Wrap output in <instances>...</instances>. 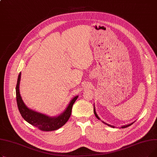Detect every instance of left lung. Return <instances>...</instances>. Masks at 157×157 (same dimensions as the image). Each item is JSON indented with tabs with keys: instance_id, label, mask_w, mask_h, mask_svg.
Instances as JSON below:
<instances>
[{
	"instance_id": "8db88e82",
	"label": "left lung",
	"mask_w": 157,
	"mask_h": 157,
	"mask_svg": "<svg viewBox=\"0 0 157 157\" xmlns=\"http://www.w3.org/2000/svg\"><path fill=\"white\" fill-rule=\"evenodd\" d=\"M94 114H95V117H96V118L98 119V120H101V118L98 117V116L97 115V113H96V111H95V105H94ZM104 124H106L107 125H108V126H109V127H113V128H114V126H113V125H109V124H108V123H106L105 122H104V121H102ZM135 121H134V122H132V123H129V124H128V125H123V126H121V128H126V127H129V126H130L131 125H132L133 123H134Z\"/></svg>"
}]
</instances>
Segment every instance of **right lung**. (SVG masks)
Segmentation results:
<instances>
[{
	"instance_id": "right-lung-1",
	"label": "right lung",
	"mask_w": 157,
	"mask_h": 157,
	"mask_svg": "<svg viewBox=\"0 0 157 157\" xmlns=\"http://www.w3.org/2000/svg\"><path fill=\"white\" fill-rule=\"evenodd\" d=\"M20 79L21 72H20L18 75L17 84L16 86V95L18 108L23 118L32 125H34L43 131L55 130L65 125L71 117L72 105L77 100L78 95L72 98L67 108L59 115L56 117H49L45 114L29 108L24 103L20 93Z\"/></svg>"
}]
</instances>
